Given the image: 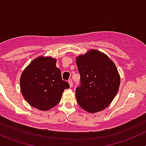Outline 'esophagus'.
Wrapping results in <instances>:
<instances>
[{
  "mask_svg": "<svg viewBox=\"0 0 146 146\" xmlns=\"http://www.w3.org/2000/svg\"><path fill=\"white\" fill-rule=\"evenodd\" d=\"M68 82H69V86H70V87H72V86H73V83H72V80H69V81H68Z\"/></svg>",
  "mask_w": 146,
  "mask_h": 146,
  "instance_id": "esophagus-1",
  "label": "esophagus"
}]
</instances>
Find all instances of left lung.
Returning <instances> with one entry per match:
<instances>
[{
  "label": "left lung",
  "mask_w": 146,
  "mask_h": 146,
  "mask_svg": "<svg viewBox=\"0 0 146 146\" xmlns=\"http://www.w3.org/2000/svg\"><path fill=\"white\" fill-rule=\"evenodd\" d=\"M81 79L75 91L78 105L95 113L105 109L118 92L120 77L115 64L105 54L91 49L76 57Z\"/></svg>",
  "instance_id": "8db88e82"
}]
</instances>
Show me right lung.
Instances as JSON below:
<instances>
[{
    "label": "right lung",
    "mask_w": 146,
    "mask_h": 146,
    "mask_svg": "<svg viewBox=\"0 0 146 146\" xmlns=\"http://www.w3.org/2000/svg\"><path fill=\"white\" fill-rule=\"evenodd\" d=\"M56 59L38 56L23 71L20 88L26 102L39 110H48L61 100L62 93L69 87L62 80L61 71L56 66Z\"/></svg>",
    "instance_id": "obj_1"
}]
</instances>
